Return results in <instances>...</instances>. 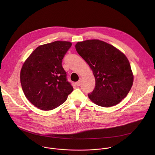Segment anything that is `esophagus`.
<instances>
[{
	"instance_id": "esophagus-1",
	"label": "esophagus",
	"mask_w": 155,
	"mask_h": 155,
	"mask_svg": "<svg viewBox=\"0 0 155 155\" xmlns=\"http://www.w3.org/2000/svg\"><path fill=\"white\" fill-rule=\"evenodd\" d=\"M81 81L80 80V81H79L78 82H77L76 83V85L78 87H79V86L81 85Z\"/></svg>"
}]
</instances>
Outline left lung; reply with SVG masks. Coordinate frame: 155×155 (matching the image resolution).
Listing matches in <instances>:
<instances>
[{"mask_svg":"<svg viewBox=\"0 0 155 155\" xmlns=\"http://www.w3.org/2000/svg\"><path fill=\"white\" fill-rule=\"evenodd\" d=\"M75 48L95 77V87L88 94L89 98L104 107L119 103L130 92L134 81L125 54L113 45L97 39L79 42Z\"/></svg>","mask_w":155,"mask_h":155,"instance_id":"left-lung-1","label":"left lung"}]
</instances>
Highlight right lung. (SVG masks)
<instances>
[{"label": "right lung", "mask_w": 155, "mask_h": 155, "mask_svg": "<svg viewBox=\"0 0 155 155\" xmlns=\"http://www.w3.org/2000/svg\"><path fill=\"white\" fill-rule=\"evenodd\" d=\"M71 46L66 41L41 45L23 64L20 72L22 91L35 107L43 110L54 109L73 91L62 66V60Z\"/></svg>", "instance_id": "add662e5"}]
</instances>
